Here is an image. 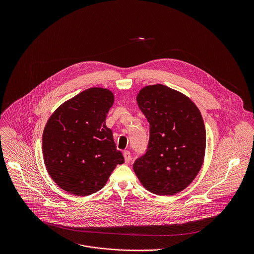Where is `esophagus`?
<instances>
[{"label": "esophagus", "instance_id": "34e87169", "mask_svg": "<svg viewBox=\"0 0 254 254\" xmlns=\"http://www.w3.org/2000/svg\"><path fill=\"white\" fill-rule=\"evenodd\" d=\"M123 155H124V159H125V162H126V163H129V162L131 161V159H132V156H131V153H130V151H128V150H125V151L123 152Z\"/></svg>", "mask_w": 254, "mask_h": 254}]
</instances>
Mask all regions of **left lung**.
<instances>
[{"mask_svg":"<svg viewBox=\"0 0 254 254\" xmlns=\"http://www.w3.org/2000/svg\"><path fill=\"white\" fill-rule=\"evenodd\" d=\"M137 103L149 123V139L133 169L150 192L175 194L201 168L206 141L202 116L188 97L161 84L143 88Z\"/></svg>","mask_w":254,"mask_h":254,"instance_id":"obj_1","label":"left lung"}]
</instances>
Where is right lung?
<instances>
[{
    "mask_svg": "<svg viewBox=\"0 0 254 254\" xmlns=\"http://www.w3.org/2000/svg\"><path fill=\"white\" fill-rule=\"evenodd\" d=\"M113 102L108 89L90 88L63 104L47 122L44 160L48 173L63 190L78 196L90 195L124 162L106 125Z\"/></svg>",
    "mask_w": 254,
    "mask_h": 254,
    "instance_id": "obj_1",
    "label": "right lung"
}]
</instances>
